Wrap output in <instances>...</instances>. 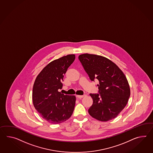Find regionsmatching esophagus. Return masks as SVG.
<instances>
[{
	"mask_svg": "<svg viewBox=\"0 0 153 153\" xmlns=\"http://www.w3.org/2000/svg\"><path fill=\"white\" fill-rule=\"evenodd\" d=\"M85 95H76V97L78 98H81L82 97H84Z\"/></svg>",
	"mask_w": 153,
	"mask_h": 153,
	"instance_id": "34e87169",
	"label": "esophagus"
}]
</instances>
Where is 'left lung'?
<instances>
[{
	"label": "left lung",
	"instance_id": "8db88e82",
	"mask_svg": "<svg viewBox=\"0 0 153 153\" xmlns=\"http://www.w3.org/2000/svg\"><path fill=\"white\" fill-rule=\"evenodd\" d=\"M78 59L90 79L99 81L98 93H90L93 104L88 109L89 114L102 122L115 118L130 97L126 77L115 63L103 56L85 53Z\"/></svg>",
	"mask_w": 153,
	"mask_h": 153
}]
</instances>
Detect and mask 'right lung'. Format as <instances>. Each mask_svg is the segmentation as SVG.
Segmentation results:
<instances>
[{
  "instance_id": "obj_1",
  "label": "right lung",
  "mask_w": 153,
  "mask_h": 153,
  "mask_svg": "<svg viewBox=\"0 0 153 153\" xmlns=\"http://www.w3.org/2000/svg\"><path fill=\"white\" fill-rule=\"evenodd\" d=\"M75 59V55H68L53 61L43 68L34 82V107L49 123H62L74 112L76 97L65 95L59 90L62 89L64 75Z\"/></svg>"
}]
</instances>
